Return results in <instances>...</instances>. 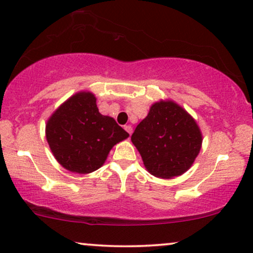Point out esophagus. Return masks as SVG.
I'll list each match as a JSON object with an SVG mask.
<instances>
[{
  "instance_id": "1",
  "label": "esophagus",
  "mask_w": 253,
  "mask_h": 253,
  "mask_svg": "<svg viewBox=\"0 0 253 253\" xmlns=\"http://www.w3.org/2000/svg\"><path fill=\"white\" fill-rule=\"evenodd\" d=\"M124 129L126 130V132L129 133V135H131V133H132V126H124Z\"/></svg>"
}]
</instances>
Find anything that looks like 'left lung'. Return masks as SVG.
I'll use <instances>...</instances> for the list:
<instances>
[{
    "mask_svg": "<svg viewBox=\"0 0 253 253\" xmlns=\"http://www.w3.org/2000/svg\"><path fill=\"white\" fill-rule=\"evenodd\" d=\"M131 141L146 170L155 177L172 178L191 167L202 146L196 121L172 101L151 105L148 116L136 126Z\"/></svg>",
    "mask_w": 253,
    "mask_h": 253,
    "instance_id": "obj_1",
    "label": "left lung"
}]
</instances>
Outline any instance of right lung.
<instances>
[{"mask_svg": "<svg viewBox=\"0 0 253 253\" xmlns=\"http://www.w3.org/2000/svg\"><path fill=\"white\" fill-rule=\"evenodd\" d=\"M46 141L64 169L89 173L99 169L112 146L129 137L114 118L98 111L91 92H77L46 122Z\"/></svg>", "mask_w": 253, "mask_h": 253, "instance_id": "right-lung-1", "label": "right lung"}]
</instances>
